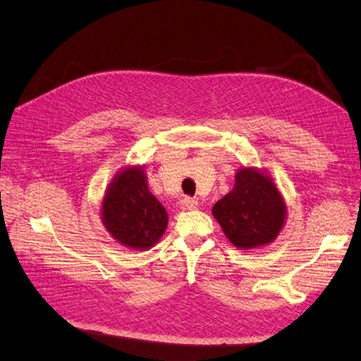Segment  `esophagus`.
Wrapping results in <instances>:
<instances>
[{"mask_svg": "<svg viewBox=\"0 0 361 361\" xmlns=\"http://www.w3.org/2000/svg\"><path fill=\"white\" fill-rule=\"evenodd\" d=\"M199 207V202L192 197H185L180 200V208L183 211H191V209H196Z\"/></svg>", "mask_w": 361, "mask_h": 361, "instance_id": "34e87169", "label": "esophagus"}]
</instances>
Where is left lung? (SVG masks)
Here are the masks:
<instances>
[{
    "label": "left lung",
    "mask_w": 361,
    "mask_h": 361,
    "mask_svg": "<svg viewBox=\"0 0 361 361\" xmlns=\"http://www.w3.org/2000/svg\"><path fill=\"white\" fill-rule=\"evenodd\" d=\"M233 246L247 250L266 246L284 228L287 208L279 190L267 173L257 169H240L235 185L212 207Z\"/></svg>",
    "instance_id": "1"
}]
</instances>
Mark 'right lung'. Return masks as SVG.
<instances>
[{
	"label": "right lung",
	"instance_id": "obj_1",
	"mask_svg": "<svg viewBox=\"0 0 361 361\" xmlns=\"http://www.w3.org/2000/svg\"><path fill=\"white\" fill-rule=\"evenodd\" d=\"M102 220L123 246L153 247L167 229L169 214L147 187L144 167H128L115 174L102 203Z\"/></svg>",
	"mask_w": 361,
	"mask_h": 361
}]
</instances>
